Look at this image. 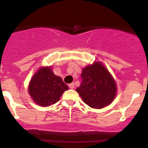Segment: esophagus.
<instances>
[{
    "label": "esophagus",
    "mask_w": 148,
    "mask_h": 148,
    "mask_svg": "<svg viewBox=\"0 0 148 148\" xmlns=\"http://www.w3.org/2000/svg\"><path fill=\"white\" fill-rule=\"evenodd\" d=\"M68 86H69V87H70V89H73L74 87H75V84L74 83L69 84H68Z\"/></svg>",
    "instance_id": "esophagus-1"
}]
</instances>
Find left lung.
<instances>
[{
  "label": "left lung",
  "instance_id": "obj_1",
  "mask_svg": "<svg viewBox=\"0 0 148 148\" xmlns=\"http://www.w3.org/2000/svg\"><path fill=\"white\" fill-rule=\"evenodd\" d=\"M82 82L76 91L90 108L101 109L112 103L116 94V84L107 68L95 62L82 70Z\"/></svg>",
  "mask_w": 148,
  "mask_h": 148
}]
</instances>
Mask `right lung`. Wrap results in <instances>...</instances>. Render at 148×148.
<instances>
[{
  "label": "right lung",
  "mask_w": 148,
  "mask_h": 148,
  "mask_svg": "<svg viewBox=\"0 0 148 148\" xmlns=\"http://www.w3.org/2000/svg\"><path fill=\"white\" fill-rule=\"evenodd\" d=\"M68 86L56 76L50 66L40 67L34 74L29 85V93L39 106L49 107L59 101Z\"/></svg>",
  "instance_id": "right-lung-1"
}]
</instances>
